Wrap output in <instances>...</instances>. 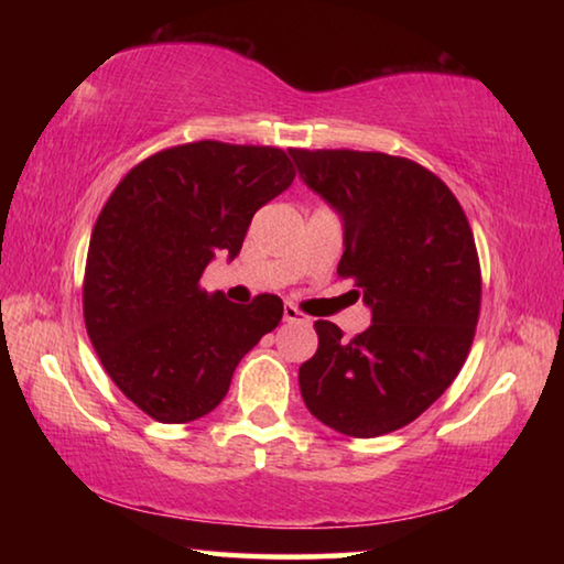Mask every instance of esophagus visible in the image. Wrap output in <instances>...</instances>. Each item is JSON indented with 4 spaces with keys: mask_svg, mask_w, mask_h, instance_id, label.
<instances>
[{
    "mask_svg": "<svg viewBox=\"0 0 564 564\" xmlns=\"http://www.w3.org/2000/svg\"><path fill=\"white\" fill-rule=\"evenodd\" d=\"M283 321L285 323H301V326H308V323H311V318L305 316L303 311L295 308V305H291V303L283 305Z\"/></svg>",
    "mask_w": 564,
    "mask_h": 564,
    "instance_id": "1",
    "label": "esophagus"
}]
</instances>
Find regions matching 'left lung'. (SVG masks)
<instances>
[{"mask_svg": "<svg viewBox=\"0 0 564 564\" xmlns=\"http://www.w3.org/2000/svg\"><path fill=\"white\" fill-rule=\"evenodd\" d=\"M301 178L343 218L338 275L373 311L343 340L316 321L318 350L299 370L305 408L333 431L378 437L425 413L470 352L480 316V261L460 202L403 156L289 149Z\"/></svg>", "mask_w": 564, "mask_h": 564, "instance_id": "8db88e82", "label": "left lung"}]
</instances>
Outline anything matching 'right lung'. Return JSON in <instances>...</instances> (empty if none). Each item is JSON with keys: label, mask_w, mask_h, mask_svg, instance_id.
<instances>
[{"label": "right lung", "mask_w": 564, "mask_h": 564, "mask_svg": "<svg viewBox=\"0 0 564 564\" xmlns=\"http://www.w3.org/2000/svg\"><path fill=\"white\" fill-rule=\"evenodd\" d=\"M295 178L275 147L194 141L139 161L94 224L84 323L104 370L159 423H191L221 403L248 350L283 318V301L208 295L202 273L234 259L259 212Z\"/></svg>", "instance_id": "add662e5"}]
</instances>
